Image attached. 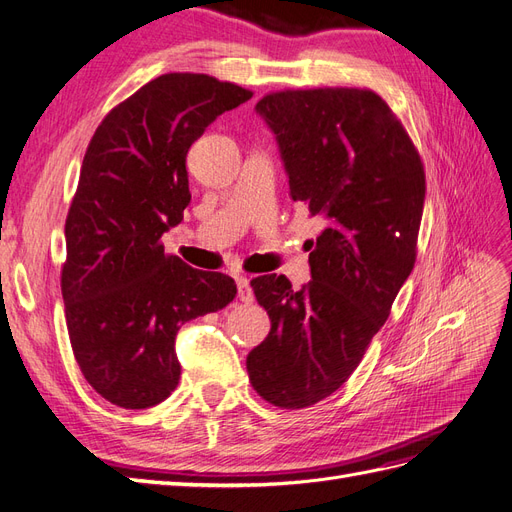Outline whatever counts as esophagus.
I'll return each mask as SVG.
<instances>
[{
	"mask_svg": "<svg viewBox=\"0 0 512 512\" xmlns=\"http://www.w3.org/2000/svg\"><path fill=\"white\" fill-rule=\"evenodd\" d=\"M235 282H237V294H239V299H241L243 303H252V301H254V290H252V284H250V277L237 275Z\"/></svg>",
	"mask_w": 512,
	"mask_h": 512,
	"instance_id": "34e87169",
	"label": "esophagus"
}]
</instances>
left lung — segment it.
Masks as SVG:
<instances>
[{
	"instance_id": "1",
	"label": "left lung",
	"mask_w": 512,
	"mask_h": 512,
	"mask_svg": "<svg viewBox=\"0 0 512 512\" xmlns=\"http://www.w3.org/2000/svg\"><path fill=\"white\" fill-rule=\"evenodd\" d=\"M256 113L275 136L290 198L324 222L307 247L312 282L252 280L271 331L247 354V374L262 399L294 410L335 393L389 318L414 267L425 170L374 91H280Z\"/></svg>"
}]
</instances>
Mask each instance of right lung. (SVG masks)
<instances>
[{
    "label": "right lung",
    "mask_w": 512,
    "mask_h": 512,
    "mask_svg": "<svg viewBox=\"0 0 512 512\" xmlns=\"http://www.w3.org/2000/svg\"><path fill=\"white\" fill-rule=\"evenodd\" d=\"M250 98L207 74H162L115 106L87 147L66 220L61 294L76 363L119 408H151L173 393L181 324L235 299L232 277L166 256L160 239L192 200V143Z\"/></svg>",
    "instance_id": "1"
}]
</instances>
